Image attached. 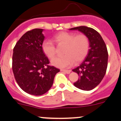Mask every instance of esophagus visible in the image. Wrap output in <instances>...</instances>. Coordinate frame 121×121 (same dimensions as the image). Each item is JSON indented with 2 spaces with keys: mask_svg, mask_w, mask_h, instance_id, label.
<instances>
[{
  "mask_svg": "<svg viewBox=\"0 0 121 121\" xmlns=\"http://www.w3.org/2000/svg\"><path fill=\"white\" fill-rule=\"evenodd\" d=\"M61 71L64 72V73H66V74H69L70 72L71 71V70H66V69H61Z\"/></svg>",
  "mask_w": 121,
  "mask_h": 121,
  "instance_id": "1",
  "label": "esophagus"
}]
</instances>
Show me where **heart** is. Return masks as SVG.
<instances>
[{
  "label": "heart",
  "mask_w": 121,
  "mask_h": 121,
  "mask_svg": "<svg viewBox=\"0 0 121 121\" xmlns=\"http://www.w3.org/2000/svg\"><path fill=\"white\" fill-rule=\"evenodd\" d=\"M54 40L58 44H65L64 56L55 57L52 61V64L57 67H69L74 62L78 63L82 61L88 52L90 41L87 36L83 34L77 35L74 33L61 32L56 35ZM41 47L48 58L52 59L54 57L56 48L52 40H45Z\"/></svg>",
  "instance_id": "heart-1"
}]
</instances>
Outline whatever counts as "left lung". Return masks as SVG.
<instances>
[{"label": "left lung", "mask_w": 121, "mask_h": 121, "mask_svg": "<svg viewBox=\"0 0 121 121\" xmlns=\"http://www.w3.org/2000/svg\"><path fill=\"white\" fill-rule=\"evenodd\" d=\"M69 30H78L89 39L90 49L86 57L73 71L80 77L74 85L80 90L90 91L101 82L106 73L108 58L107 46L99 33L92 28L79 26Z\"/></svg>", "instance_id": "left-lung-1"}]
</instances>
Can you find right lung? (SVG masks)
Listing matches in <instances>:
<instances>
[{"label": "right lung", "instance_id": "obj_1", "mask_svg": "<svg viewBox=\"0 0 121 121\" xmlns=\"http://www.w3.org/2000/svg\"><path fill=\"white\" fill-rule=\"evenodd\" d=\"M43 29H35L22 36L13 48L12 69L17 83L27 93L41 95L52 87L60 69L48 65L43 52Z\"/></svg>", "mask_w": 121, "mask_h": 121}]
</instances>
